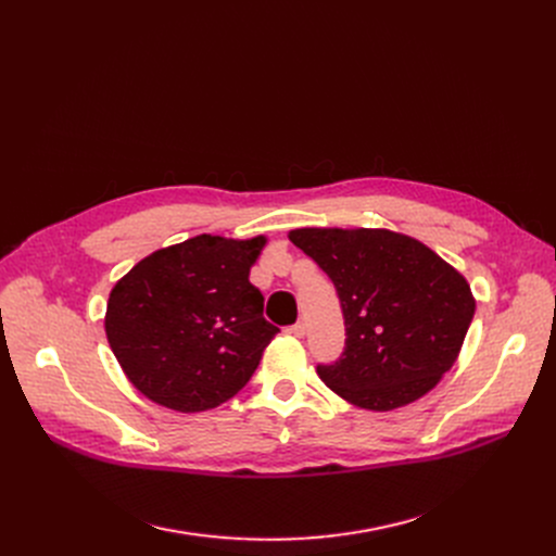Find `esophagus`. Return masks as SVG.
<instances>
[{"label":"esophagus","instance_id":"obj_1","mask_svg":"<svg viewBox=\"0 0 556 556\" xmlns=\"http://www.w3.org/2000/svg\"><path fill=\"white\" fill-rule=\"evenodd\" d=\"M288 333H293L295 338H304V333H306V325H304V323H295L293 327L288 329Z\"/></svg>","mask_w":556,"mask_h":556}]
</instances>
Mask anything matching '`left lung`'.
Listing matches in <instances>:
<instances>
[{"mask_svg": "<svg viewBox=\"0 0 556 556\" xmlns=\"http://www.w3.org/2000/svg\"><path fill=\"white\" fill-rule=\"evenodd\" d=\"M333 281L344 352L317 365L327 388L388 413L428 394L455 365L476 300L451 263L390 229L302 227L288 233Z\"/></svg>", "mask_w": 556, "mask_h": 556, "instance_id": "left-lung-1", "label": "left lung"}]
</instances>
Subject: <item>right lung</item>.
I'll list each match as a JSON object with an SVG mask.
<instances>
[{"label":"right lung","mask_w":556,"mask_h":556,"mask_svg":"<svg viewBox=\"0 0 556 556\" xmlns=\"http://www.w3.org/2000/svg\"><path fill=\"white\" fill-rule=\"evenodd\" d=\"M266 241L200 233L141 258L114 283L105 336L143 396L202 413L245 388L279 331L250 283Z\"/></svg>","instance_id":"obj_1"}]
</instances>
